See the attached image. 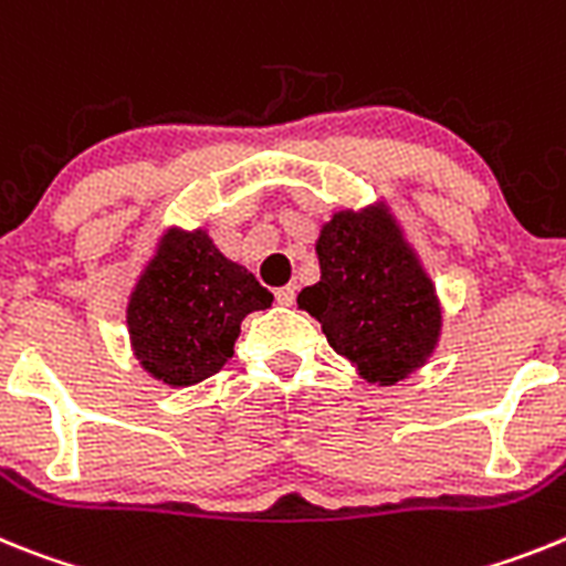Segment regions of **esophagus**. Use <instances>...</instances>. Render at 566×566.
<instances>
[{
	"label": "esophagus",
	"instance_id": "1",
	"mask_svg": "<svg viewBox=\"0 0 566 566\" xmlns=\"http://www.w3.org/2000/svg\"><path fill=\"white\" fill-rule=\"evenodd\" d=\"M276 302L279 304H293L296 302V287L293 284H284V287L276 290Z\"/></svg>",
	"mask_w": 566,
	"mask_h": 566
}]
</instances>
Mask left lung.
Here are the masks:
<instances>
[{"label": "left lung", "mask_w": 566, "mask_h": 566, "mask_svg": "<svg viewBox=\"0 0 566 566\" xmlns=\"http://www.w3.org/2000/svg\"><path fill=\"white\" fill-rule=\"evenodd\" d=\"M316 255L322 279L296 302L333 350L381 387L424 367L441 336V304L385 201L333 213Z\"/></svg>", "instance_id": "8db88e82"}]
</instances>
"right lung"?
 <instances>
[{
    "instance_id": "obj_1",
    "label": "right lung",
    "mask_w": 566,
    "mask_h": 566,
    "mask_svg": "<svg viewBox=\"0 0 566 566\" xmlns=\"http://www.w3.org/2000/svg\"><path fill=\"white\" fill-rule=\"evenodd\" d=\"M270 302L273 293L205 230L170 228L127 298L130 347L165 385H199L228 365L244 316Z\"/></svg>"
}]
</instances>
